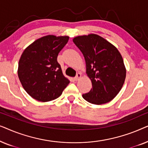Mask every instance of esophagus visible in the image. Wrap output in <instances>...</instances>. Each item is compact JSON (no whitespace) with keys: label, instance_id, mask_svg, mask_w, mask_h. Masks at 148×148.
<instances>
[{"label":"esophagus","instance_id":"esophagus-1","mask_svg":"<svg viewBox=\"0 0 148 148\" xmlns=\"http://www.w3.org/2000/svg\"><path fill=\"white\" fill-rule=\"evenodd\" d=\"M81 77H82V74H81L80 73H78L77 74V75L74 77V79L75 81H77V80L79 79Z\"/></svg>","mask_w":148,"mask_h":148}]
</instances>
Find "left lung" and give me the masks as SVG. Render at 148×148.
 I'll list each match as a JSON object with an SVG mask.
<instances>
[{
  "label": "left lung",
  "instance_id": "1",
  "mask_svg": "<svg viewBox=\"0 0 148 148\" xmlns=\"http://www.w3.org/2000/svg\"><path fill=\"white\" fill-rule=\"evenodd\" d=\"M74 44L82 52L86 64V73L92 88L83 94L88 102L100 105L113 100L124 84L126 68L118 49L96 34L74 38Z\"/></svg>",
  "mask_w": 148,
  "mask_h": 148
}]
</instances>
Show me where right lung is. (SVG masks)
Returning a JSON list of instances; mask_svg holds the SVG:
<instances>
[{
	"mask_svg": "<svg viewBox=\"0 0 148 148\" xmlns=\"http://www.w3.org/2000/svg\"><path fill=\"white\" fill-rule=\"evenodd\" d=\"M69 36L48 35L24 50L19 61L18 77L26 92L40 102L58 98L70 81L64 76L57 56Z\"/></svg>",
	"mask_w": 148,
	"mask_h": 148,
	"instance_id": "add662e5",
	"label": "right lung"
}]
</instances>
